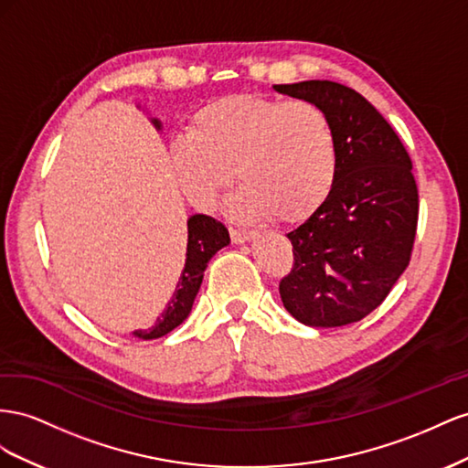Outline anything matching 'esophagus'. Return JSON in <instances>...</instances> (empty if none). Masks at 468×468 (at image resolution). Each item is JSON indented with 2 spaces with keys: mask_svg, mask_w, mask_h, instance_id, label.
<instances>
[{
  "mask_svg": "<svg viewBox=\"0 0 468 468\" xmlns=\"http://www.w3.org/2000/svg\"><path fill=\"white\" fill-rule=\"evenodd\" d=\"M255 237V231H249V229H237V227H233L231 229V239L233 243H245L249 241V239Z\"/></svg>",
  "mask_w": 468,
  "mask_h": 468,
  "instance_id": "obj_1",
  "label": "esophagus"
}]
</instances>
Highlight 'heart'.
Returning <instances> with one entry per match:
<instances>
[{
	"label": "heart",
	"instance_id": "heart-1",
	"mask_svg": "<svg viewBox=\"0 0 468 468\" xmlns=\"http://www.w3.org/2000/svg\"><path fill=\"white\" fill-rule=\"evenodd\" d=\"M184 194L207 209L233 178L239 218L296 221L329 197L339 151L329 115L308 100L235 93L206 103L170 146Z\"/></svg>",
	"mask_w": 468,
	"mask_h": 468
}]
</instances>
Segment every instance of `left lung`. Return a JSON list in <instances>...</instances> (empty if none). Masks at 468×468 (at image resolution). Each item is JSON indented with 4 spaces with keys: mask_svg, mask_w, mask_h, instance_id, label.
Here are the masks:
<instances>
[{
    "mask_svg": "<svg viewBox=\"0 0 468 468\" xmlns=\"http://www.w3.org/2000/svg\"><path fill=\"white\" fill-rule=\"evenodd\" d=\"M274 90L317 103L339 151L329 197L288 233L293 264L280 280V298L303 325L360 322L386 300L411 259L420 213L411 158L390 123L353 88L308 80Z\"/></svg>",
    "mask_w": 468,
    "mask_h": 468,
    "instance_id": "8db88e82",
    "label": "left lung"
}]
</instances>
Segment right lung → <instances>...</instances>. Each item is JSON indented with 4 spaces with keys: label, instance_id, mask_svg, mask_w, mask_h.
<instances>
[{
    "label": "right lung",
    "instance_id": "obj_1",
    "mask_svg": "<svg viewBox=\"0 0 468 468\" xmlns=\"http://www.w3.org/2000/svg\"><path fill=\"white\" fill-rule=\"evenodd\" d=\"M156 129L160 123L153 119ZM229 245V231L227 227L209 216H192L188 219V245H186V264L182 276L176 284L175 293L165 308V312L156 317V322L149 329H139L133 335L139 339H158L166 335L175 327H178L188 314L192 312L194 298L202 286L204 271L211 257L223 247Z\"/></svg>",
    "mask_w": 468,
    "mask_h": 468
}]
</instances>
